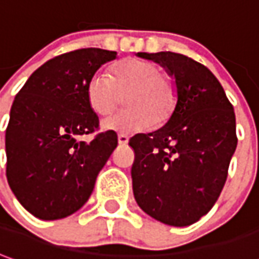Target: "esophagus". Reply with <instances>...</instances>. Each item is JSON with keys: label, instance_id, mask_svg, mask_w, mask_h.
I'll return each instance as SVG.
<instances>
[{"label": "esophagus", "instance_id": "esophagus-1", "mask_svg": "<svg viewBox=\"0 0 259 259\" xmlns=\"http://www.w3.org/2000/svg\"><path fill=\"white\" fill-rule=\"evenodd\" d=\"M128 141H130V138H128L126 135H124V134H119V135H118V144L121 145V147L126 145V144H128Z\"/></svg>", "mask_w": 259, "mask_h": 259}]
</instances>
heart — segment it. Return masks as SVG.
<instances>
[{"label":"heart","instance_id":"heart-1","mask_svg":"<svg viewBox=\"0 0 259 259\" xmlns=\"http://www.w3.org/2000/svg\"><path fill=\"white\" fill-rule=\"evenodd\" d=\"M158 65L141 59H125L111 67V77L96 73L85 87L93 111L107 115L125 96L126 110L103 121V128L119 134H135L166 122L176 103V89L170 78L160 74Z\"/></svg>","mask_w":259,"mask_h":259}]
</instances>
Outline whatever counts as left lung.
<instances>
[{
    "instance_id": "left-lung-1",
    "label": "left lung",
    "mask_w": 259,
    "mask_h": 259,
    "mask_svg": "<svg viewBox=\"0 0 259 259\" xmlns=\"http://www.w3.org/2000/svg\"><path fill=\"white\" fill-rule=\"evenodd\" d=\"M137 56L174 77L176 104L165 125L130 140L134 196L155 220L186 227L222 193L237 148L234 108L214 74L193 59L174 52Z\"/></svg>"
}]
</instances>
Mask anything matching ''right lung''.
<instances>
[{
  "instance_id": "add662e5",
  "label": "right lung",
  "mask_w": 259,
  "mask_h": 259,
  "mask_svg": "<svg viewBox=\"0 0 259 259\" xmlns=\"http://www.w3.org/2000/svg\"><path fill=\"white\" fill-rule=\"evenodd\" d=\"M117 52L87 48L48 60L19 90L5 133L7 179L12 193L40 220H59L89 200L97 175L118 140L114 131L90 142L99 126L85 87Z\"/></svg>"
}]
</instances>
